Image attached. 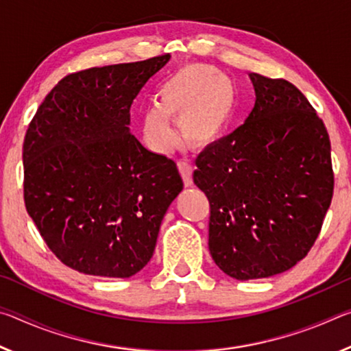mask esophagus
I'll list each match as a JSON object with an SVG mask.
<instances>
[{
    "label": "esophagus",
    "instance_id": "esophagus-1",
    "mask_svg": "<svg viewBox=\"0 0 351 351\" xmlns=\"http://www.w3.org/2000/svg\"><path fill=\"white\" fill-rule=\"evenodd\" d=\"M178 169H180L181 175H182V180L186 186H192V171H193V165L192 162L189 161L187 158H181L180 161H178Z\"/></svg>",
    "mask_w": 351,
    "mask_h": 351
}]
</instances>
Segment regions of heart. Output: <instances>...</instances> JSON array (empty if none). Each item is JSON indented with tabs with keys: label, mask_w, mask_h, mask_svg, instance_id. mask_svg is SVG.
I'll use <instances>...</instances> for the list:
<instances>
[{
	"label": "heart",
	"mask_w": 351,
	"mask_h": 351,
	"mask_svg": "<svg viewBox=\"0 0 351 351\" xmlns=\"http://www.w3.org/2000/svg\"><path fill=\"white\" fill-rule=\"evenodd\" d=\"M159 104L148 105L142 116L147 144L167 152L176 142L170 117L180 121L181 133L197 145L218 139L232 114L230 82L221 71L206 64L178 69L159 88Z\"/></svg>",
	"instance_id": "obj_1"
}]
</instances>
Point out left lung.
<instances>
[{
    "label": "left lung",
    "instance_id": "1",
    "mask_svg": "<svg viewBox=\"0 0 351 351\" xmlns=\"http://www.w3.org/2000/svg\"><path fill=\"white\" fill-rule=\"evenodd\" d=\"M246 122L197 158L210 206L209 249L237 280L280 274L310 252L335 189L331 145L313 105L285 79L252 73Z\"/></svg>",
    "mask_w": 351,
    "mask_h": 351
}]
</instances>
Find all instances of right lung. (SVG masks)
Wrapping results in <instances>:
<instances>
[{
	"instance_id": "1",
	"label": "right lung",
	"mask_w": 351,
	"mask_h": 351,
	"mask_svg": "<svg viewBox=\"0 0 351 351\" xmlns=\"http://www.w3.org/2000/svg\"><path fill=\"white\" fill-rule=\"evenodd\" d=\"M169 58L71 73L29 123L26 210L56 257L83 274L139 272L182 190L173 159L148 152L128 130L133 100Z\"/></svg>"
}]
</instances>
